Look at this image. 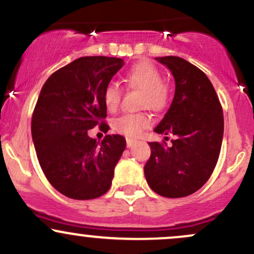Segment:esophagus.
Here are the masks:
<instances>
[{"mask_svg":"<svg viewBox=\"0 0 254 254\" xmlns=\"http://www.w3.org/2000/svg\"><path fill=\"white\" fill-rule=\"evenodd\" d=\"M137 143V141L136 140H132V138H127V148H130V147H132L133 144Z\"/></svg>","mask_w":254,"mask_h":254,"instance_id":"1","label":"esophagus"}]
</instances>
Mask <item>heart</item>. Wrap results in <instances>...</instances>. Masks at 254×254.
Returning a JSON list of instances; mask_svg holds the SVG:
<instances>
[{"mask_svg":"<svg viewBox=\"0 0 254 254\" xmlns=\"http://www.w3.org/2000/svg\"><path fill=\"white\" fill-rule=\"evenodd\" d=\"M125 82L131 88L142 91L143 106L159 111L163 110L169 102V89L161 82L160 71L148 61H140L135 64L124 77ZM122 90L117 83L110 82L105 86L104 104L110 111H114L121 102ZM152 124L148 114L136 113L124 114L114 123V129L129 137H137L142 131Z\"/></svg>","mask_w":254,"mask_h":254,"instance_id":"heart-1","label":"heart"}]
</instances>
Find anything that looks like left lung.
<instances>
[{
  "mask_svg": "<svg viewBox=\"0 0 254 254\" xmlns=\"http://www.w3.org/2000/svg\"><path fill=\"white\" fill-rule=\"evenodd\" d=\"M155 60L174 76L175 95L154 131L176 140L170 147L149 142L144 176L161 196L183 197L199 190L212 175L224 131L222 106L212 83L196 66L178 57Z\"/></svg>",
  "mask_w": 254,
  "mask_h": 254,
  "instance_id": "left-lung-1",
  "label": "left lung"
}]
</instances>
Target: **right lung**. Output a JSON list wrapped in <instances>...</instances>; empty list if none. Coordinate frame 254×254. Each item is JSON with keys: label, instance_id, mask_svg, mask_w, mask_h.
Masks as SVG:
<instances>
[{"label": "right lung", "instance_id": "add662e5", "mask_svg": "<svg viewBox=\"0 0 254 254\" xmlns=\"http://www.w3.org/2000/svg\"><path fill=\"white\" fill-rule=\"evenodd\" d=\"M124 66L121 58L83 57L50 76L38 96L31 122L32 141L49 183L74 200L107 193L127 141L107 135L101 143L88 130L107 117L105 86ZM100 127H107L101 122Z\"/></svg>", "mask_w": 254, "mask_h": 254}]
</instances>
